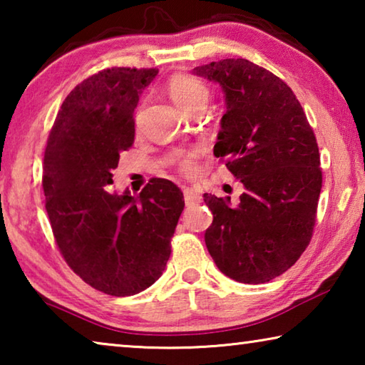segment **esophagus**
<instances>
[{"instance_id":"obj_1","label":"esophagus","mask_w":365,"mask_h":365,"mask_svg":"<svg viewBox=\"0 0 365 365\" xmlns=\"http://www.w3.org/2000/svg\"><path fill=\"white\" fill-rule=\"evenodd\" d=\"M183 196H185V202H187L188 206L190 205H196V202L201 201V193L196 188H193V187L183 188Z\"/></svg>"}]
</instances>
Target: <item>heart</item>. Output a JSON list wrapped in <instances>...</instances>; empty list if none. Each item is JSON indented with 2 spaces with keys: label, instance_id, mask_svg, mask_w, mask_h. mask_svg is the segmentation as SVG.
Returning a JSON list of instances; mask_svg holds the SVG:
<instances>
[{
  "label": "heart",
  "instance_id": "obj_1",
  "mask_svg": "<svg viewBox=\"0 0 365 365\" xmlns=\"http://www.w3.org/2000/svg\"><path fill=\"white\" fill-rule=\"evenodd\" d=\"M169 95L178 108L183 110H190L200 103H207L209 90L200 78L187 76V73H175L168 82ZM195 154L185 156L180 163V169L185 174H193L195 172Z\"/></svg>",
  "mask_w": 365,
  "mask_h": 365
}]
</instances>
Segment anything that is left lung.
I'll use <instances>...</instances> for the list:
<instances>
[{
	"label": "left lung",
	"instance_id": "obj_1",
	"mask_svg": "<svg viewBox=\"0 0 365 365\" xmlns=\"http://www.w3.org/2000/svg\"><path fill=\"white\" fill-rule=\"evenodd\" d=\"M193 73L220 85L225 114L214 156L243 183L238 205L205 193L214 220L205 233L222 274L240 283L270 282L311 242L322 170L311 125L292 88L248 59H224Z\"/></svg>",
	"mask_w": 365,
	"mask_h": 365
}]
</instances>
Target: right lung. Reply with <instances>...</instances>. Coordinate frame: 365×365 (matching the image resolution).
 Wrapping results in <instances>:
<instances>
[{"instance_id":"add662e5","label":"right lung","mask_w":365,"mask_h":365,"mask_svg":"<svg viewBox=\"0 0 365 365\" xmlns=\"http://www.w3.org/2000/svg\"><path fill=\"white\" fill-rule=\"evenodd\" d=\"M156 69L113 67L83 80L61 106L43 159L46 212L61 255L90 287L132 296L156 282L185 201L151 178L133 196L113 193V170L133 145V113Z\"/></svg>"}]
</instances>
